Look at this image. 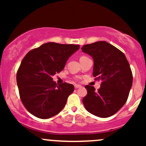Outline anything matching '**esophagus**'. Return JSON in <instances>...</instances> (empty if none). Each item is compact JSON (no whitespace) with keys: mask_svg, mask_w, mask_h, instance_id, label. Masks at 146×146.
Listing matches in <instances>:
<instances>
[{"mask_svg":"<svg viewBox=\"0 0 146 146\" xmlns=\"http://www.w3.org/2000/svg\"><path fill=\"white\" fill-rule=\"evenodd\" d=\"M81 87H82L81 85L75 84V88H81Z\"/></svg>","mask_w":146,"mask_h":146,"instance_id":"34e87169","label":"esophagus"}]
</instances>
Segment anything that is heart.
<instances>
[{
	"label": "heart",
	"instance_id": "b5f03b06",
	"mask_svg": "<svg viewBox=\"0 0 146 146\" xmlns=\"http://www.w3.org/2000/svg\"><path fill=\"white\" fill-rule=\"evenodd\" d=\"M87 58V57H86V56H82L81 58H80V60H82V59H84V58Z\"/></svg>",
	"mask_w": 146,
	"mask_h": 146
}]
</instances>
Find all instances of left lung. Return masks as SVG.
<instances>
[{"mask_svg": "<svg viewBox=\"0 0 146 146\" xmlns=\"http://www.w3.org/2000/svg\"><path fill=\"white\" fill-rule=\"evenodd\" d=\"M84 53L93 58V75L102 82L98 91L86 85L87 95L82 102L85 108L95 116L106 118L113 115L127 101L132 84V74L125 55L107 42L84 45Z\"/></svg>", "mask_w": 146, "mask_h": 146, "instance_id": "obj_1", "label": "left lung"}]
</instances>
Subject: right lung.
I'll return each instance as SVG.
<instances>
[{"label": "right lung", "instance_id": "obj_1", "mask_svg": "<svg viewBox=\"0 0 146 146\" xmlns=\"http://www.w3.org/2000/svg\"><path fill=\"white\" fill-rule=\"evenodd\" d=\"M80 45L47 42L30 51L22 60L16 81L21 101L35 117L48 119L59 113L66 105L74 86L57 85L52 77L64 68Z\"/></svg>", "mask_w": 146, "mask_h": 146}]
</instances>
